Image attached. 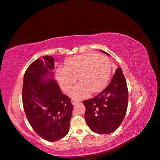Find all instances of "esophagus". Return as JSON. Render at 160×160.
Segmentation results:
<instances>
[{"instance_id":"34e87169","label":"esophagus","mask_w":160,"mask_h":160,"mask_svg":"<svg viewBox=\"0 0 160 160\" xmlns=\"http://www.w3.org/2000/svg\"><path fill=\"white\" fill-rule=\"evenodd\" d=\"M71 102H72V104H73V105H74V104H76V103L78 102V100H74V99H72L71 100Z\"/></svg>"}]
</instances>
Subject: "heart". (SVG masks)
Listing matches in <instances>:
<instances>
[{
  "instance_id": "heart-1",
  "label": "heart",
  "mask_w": 160,
  "mask_h": 160,
  "mask_svg": "<svg viewBox=\"0 0 160 160\" xmlns=\"http://www.w3.org/2000/svg\"><path fill=\"white\" fill-rule=\"evenodd\" d=\"M111 62L104 55L88 53L68 59L64 66L56 73V80L62 89L68 91L76 78L80 82L69 92L74 99L86 98L101 91L107 84L111 74Z\"/></svg>"
}]
</instances>
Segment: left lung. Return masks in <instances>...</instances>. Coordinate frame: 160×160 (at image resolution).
Here are the masks:
<instances>
[{"mask_svg":"<svg viewBox=\"0 0 160 160\" xmlns=\"http://www.w3.org/2000/svg\"><path fill=\"white\" fill-rule=\"evenodd\" d=\"M104 53L110 54L101 50ZM84 117L89 128L98 134L115 131L124 119L128 105V89L121 67H118L111 82L93 98L84 100Z\"/></svg>","mask_w":160,"mask_h":160,"instance_id":"left-lung-1","label":"left lung"}]
</instances>
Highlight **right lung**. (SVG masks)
<instances>
[{"label": "right lung", "mask_w": 160, "mask_h": 160, "mask_svg": "<svg viewBox=\"0 0 160 160\" xmlns=\"http://www.w3.org/2000/svg\"><path fill=\"white\" fill-rule=\"evenodd\" d=\"M54 66L52 56L34 61L25 73L22 90L29 124L41 138L52 142L68 134L74 107L53 80Z\"/></svg>", "instance_id": "add662e5"}]
</instances>
